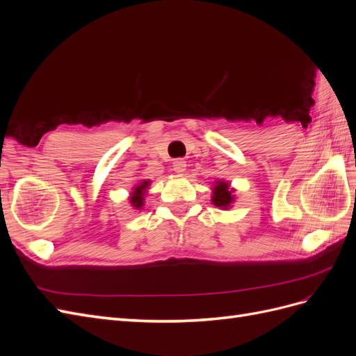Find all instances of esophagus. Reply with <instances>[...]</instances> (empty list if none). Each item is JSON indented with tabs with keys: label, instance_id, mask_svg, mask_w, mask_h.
<instances>
[{
	"label": "esophagus",
	"instance_id": "34e87169",
	"mask_svg": "<svg viewBox=\"0 0 356 356\" xmlns=\"http://www.w3.org/2000/svg\"><path fill=\"white\" fill-rule=\"evenodd\" d=\"M172 166H174V170L177 172V174H182V172H184L187 168V163L184 161V159H175Z\"/></svg>",
	"mask_w": 356,
	"mask_h": 356
}]
</instances>
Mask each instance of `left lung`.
Segmentation results:
<instances>
[{"mask_svg":"<svg viewBox=\"0 0 356 356\" xmlns=\"http://www.w3.org/2000/svg\"><path fill=\"white\" fill-rule=\"evenodd\" d=\"M230 186L227 182H217V186L213 188V196H212V202L215 207L218 208H229V204L233 202V196H232V190L229 188Z\"/></svg>","mask_w":356,"mask_h":356,"instance_id":"left-lung-1","label":"left lung"}]
</instances>
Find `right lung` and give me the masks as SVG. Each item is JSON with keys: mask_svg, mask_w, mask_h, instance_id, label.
<instances>
[{"mask_svg": "<svg viewBox=\"0 0 356 356\" xmlns=\"http://www.w3.org/2000/svg\"><path fill=\"white\" fill-rule=\"evenodd\" d=\"M147 186H148V182L144 181L141 186L135 187V191H134V195H132V197H131V203L134 204V207H135L136 209H139V208L143 207V203H144V193H145Z\"/></svg>", "mask_w": 356, "mask_h": 356, "instance_id": "add662e5", "label": "right lung"}]
</instances>
